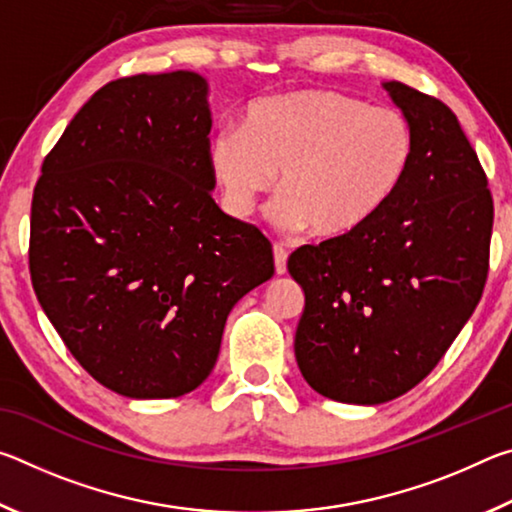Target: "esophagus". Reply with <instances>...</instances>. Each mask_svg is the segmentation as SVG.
<instances>
[{"mask_svg": "<svg viewBox=\"0 0 512 512\" xmlns=\"http://www.w3.org/2000/svg\"><path fill=\"white\" fill-rule=\"evenodd\" d=\"M287 257H289V253L284 250V246H280V244L273 246V259H275V273L277 275L287 273Z\"/></svg>", "mask_w": 512, "mask_h": 512, "instance_id": "1", "label": "esophagus"}]
</instances>
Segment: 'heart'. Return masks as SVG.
I'll return each mask as SVG.
<instances>
[{"label":"heart","mask_w":512,"mask_h":512,"mask_svg":"<svg viewBox=\"0 0 512 512\" xmlns=\"http://www.w3.org/2000/svg\"><path fill=\"white\" fill-rule=\"evenodd\" d=\"M415 155L411 121L339 90H298L250 103L241 131L225 128L207 146L223 205L244 219L275 185L268 210L284 230L336 239L352 235L400 192Z\"/></svg>","instance_id":"b5f03b06"}]
</instances>
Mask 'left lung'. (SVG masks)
I'll list each match as a JSON object with an SVG mask.
<instances>
[{
  "label": "left lung",
  "mask_w": 512,
  "mask_h": 512,
  "mask_svg": "<svg viewBox=\"0 0 512 512\" xmlns=\"http://www.w3.org/2000/svg\"><path fill=\"white\" fill-rule=\"evenodd\" d=\"M384 90L415 135L404 185L363 228L302 246L287 264L305 291L298 368L316 393L348 404L395 400L436 368L481 300L495 219L454 112L400 81Z\"/></svg>",
  "instance_id": "left-lung-1"
}]
</instances>
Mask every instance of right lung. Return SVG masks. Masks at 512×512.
<instances>
[{
	"instance_id": "1",
	"label": "right lung",
	"mask_w": 512,
	"mask_h": 512,
	"mask_svg": "<svg viewBox=\"0 0 512 512\" xmlns=\"http://www.w3.org/2000/svg\"><path fill=\"white\" fill-rule=\"evenodd\" d=\"M212 115L196 72L103 85L42 162L29 268L74 359L110 391H194L219 357L230 309L273 277L255 225L214 203Z\"/></svg>"
}]
</instances>
